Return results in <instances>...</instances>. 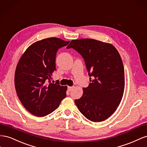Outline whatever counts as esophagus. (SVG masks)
<instances>
[{
    "instance_id": "esophagus-1",
    "label": "esophagus",
    "mask_w": 147,
    "mask_h": 147,
    "mask_svg": "<svg viewBox=\"0 0 147 147\" xmlns=\"http://www.w3.org/2000/svg\"><path fill=\"white\" fill-rule=\"evenodd\" d=\"M73 89V87H70V86H68V90L69 91L72 90Z\"/></svg>"
}]
</instances>
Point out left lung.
I'll use <instances>...</instances> for the list:
<instances>
[{
  "mask_svg": "<svg viewBox=\"0 0 147 147\" xmlns=\"http://www.w3.org/2000/svg\"><path fill=\"white\" fill-rule=\"evenodd\" d=\"M69 48L82 56L89 76L93 77L75 103L88 119L105 121L116 110L124 94V69L119 53L112 44L92 39L72 40Z\"/></svg>",
  "mask_w": 147,
  "mask_h": 147,
  "instance_id": "1",
  "label": "left lung"
}]
</instances>
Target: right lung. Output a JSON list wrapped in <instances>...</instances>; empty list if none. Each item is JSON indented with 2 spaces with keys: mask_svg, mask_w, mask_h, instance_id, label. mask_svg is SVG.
I'll return each mask as SVG.
<instances>
[{
  "mask_svg": "<svg viewBox=\"0 0 147 147\" xmlns=\"http://www.w3.org/2000/svg\"><path fill=\"white\" fill-rule=\"evenodd\" d=\"M57 37L35 42L21 57L15 73V87L22 105L32 115L43 117L55 110L66 97L67 86L53 84L58 49L68 45Z\"/></svg>",
  "mask_w": 147,
  "mask_h": 147,
  "instance_id": "obj_1",
  "label": "right lung"
}]
</instances>
